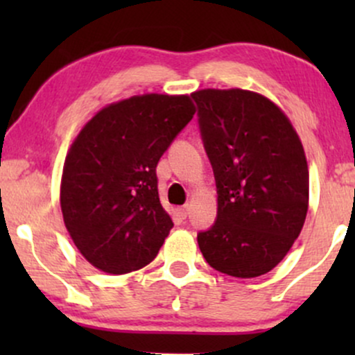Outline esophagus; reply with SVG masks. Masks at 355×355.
I'll return each instance as SVG.
<instances>
[{
  "mask_svg": "<svg viewBox=\"0 0 355 355\" xmlns=\"http://www.w3.org/2000/svg\"><path fill=\"white\" fill-rule=\"evenodd\" d=\"M177 214H178V217H180V218H187V215H189V205L178 207Z\"/></svg>",
  "mask_w": 355,
  "mask_h": 355,
  "instance_id": "34e87169",
  "label": "esophagus"
}]
</instances>
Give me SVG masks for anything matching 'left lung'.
Returning a JSON list of instances; mask_svg holds the SVG:
<instances>
[{"mask_svg": "<svg viewBox=\"0 0 355 355\" xmlns=\"http://www.w3.org/2000/svg\"><path fill=\"white\" fill-rule=\"evenodd\" d=\"M217 185V218L197 240L207 263L252 279L287 255L309 205L302 144L282 110L247 89L191 93Z\"/></svg>", "mask_w": 355, "mask_h": 355, "instance_id": "obj_1", "label": "left lung"}]
</instances>
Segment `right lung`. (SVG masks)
<instances>
[{"label": "right lung", "mask_w": 355, "mask_h": 355, "mask_svg": "<svg viewBox=\"0 0 355 355\" xmlns=\"http://www.w3.org/2000/svg\"><path fill=\"white\" fill-rule=\"evenodd\" d=\"M193 115L187 95L132 96L96 113L73 141L61 211L92 266L128 274L157 257L173 227L158 197L157 165Z\"/></svg>", "instance_id": "right-lung-1"}]
</instances>
